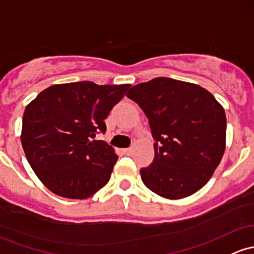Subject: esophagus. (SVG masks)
<instances>
[{
  "label": "esophagus",
  "mask_w": 254,
  "mask_h": 254,
  "mask_svg": "<svg viewBox=\"0 0 254 254\" xmlns=\"http://www.w3.org/2000/svg\"><path fill=\"white\" fill-rule=\"evenodd\" d=\"M123 153H124V154H127V155H130L132 153V148H125V149H123Z\"/></svg>",
  "instance_id": "esophagus-1"
}]
</instances>
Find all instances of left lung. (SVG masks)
<instances>
[{
  "label": "left lung",
  "instance_id": "8db88e82",
  "mask_svg": "<svg viewBox=\"0 0 254 254\" xmlns=\"http://www.w3.org/2000/svg\"><path fill=\"white\" fill-rule=\"evenodd\" d=\"M127 96L146 113L155 140L154 160L140 171L144 186L170 200L200 190L224 154L223 106L202 86L166 77L133 85Z\"/></svg>",
  "mask_w": 254,
  "mask_h": 254
}]
</instances>
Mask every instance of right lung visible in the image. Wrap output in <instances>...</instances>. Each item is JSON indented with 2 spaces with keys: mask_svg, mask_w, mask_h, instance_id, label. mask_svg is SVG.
I'll use <instances>...</instances> for the list:
<instances>
[{
  "mask_svg": "<svg viewBox=\"0 0 254 254\" xmlns=\"http://www.w3.org/2000/svg\"><path fill=\"white\" fill-rule=\"evenodd\" d=\"M131 84L99 85L93 82L54 84L26 106L21 144L36 176L52 193L86 199L107 185L116 150L94 140L105 132V119Z\"/></svg>",
  "mask_w": 254,
  "mask_h": 254,
  "instance_id": "obj_1",
  "label": "right lung"
}]
</instances>
